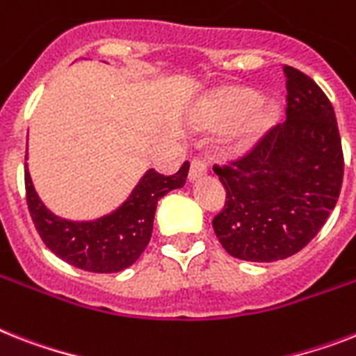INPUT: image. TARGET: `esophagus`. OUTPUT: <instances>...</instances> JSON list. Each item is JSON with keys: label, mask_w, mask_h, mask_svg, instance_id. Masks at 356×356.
Masks as SVG:
<instances>
[{"label": "esophagus", "mask_w": 356, "mask_h": 356, "mask_svg": "<svg viewBox=\"0 0 356 356\" xmlns=\"http://www.w3.org/2000/svg\"><path fill=\"white\" fill-rule=\"evenodd\" d=\"M208 170V164L203 157H193L192 163H190V173H188V177L190 181H197L199 177H203L204 173Z\"/></svg>", "instance_id": "esophagus-1"}]
</instances>
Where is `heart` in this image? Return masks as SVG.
<instances>
[{
	"instance_id": "heart-1",
	"label": "heart",
	"mask_w": 356,
	"mask_h": 356,
	"mask_svg": "<svg viewBox=\"0 0 356 356\" xmlns=\"http://www.w3.org/2000/svg\"><path fill=\"white\" fill-rule=\"evenodd\" d=\"M274 118L276 108L270 102L258 100L248 89H227L208 102L201 122L210 128H230L232 149L247 152Z\"/></svg>"
}]
</instances>
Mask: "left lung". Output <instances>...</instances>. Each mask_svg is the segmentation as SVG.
<instances>
[{
	"label": "left lung",
	"instance_id": "obj_1",
	"mask_svg": "<svg viewBox=\"0 0 356 356\" xmlns=\"http://www.w3.org/2000/svg\"><path fill=\"white\" fill-rule=\"evenodd\" d=\"M287 122L274 126L243 157L213 164L227 190L213 232L230 256L278 261L320 232L340 195L342 140L334 109L313 78L283 65Z\"/></svg>",
	"mask_w": 356,
	"mask_h": 356
}]
</instances>
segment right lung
<instances>
[{"mask_svg": "<svg viewBox=\"0 0 356 356\" xmlns=\"http://www.w3.org/2000/svg\"><path fill=\"white\" fill-rule=\"evenodd\" d=\"M188 168L186 161L173 175L148 170L115 212L95 221H67L54 216L38 197L25 164L29 212L42 241L58 258L89 273H118L137 261L148 247L157 201L170 190L184 186Z\"/></svg>", "mask_w": 356, "mask_h": 356, "instance_id": "add662e5", "label": "right lung"}]
</instances>
